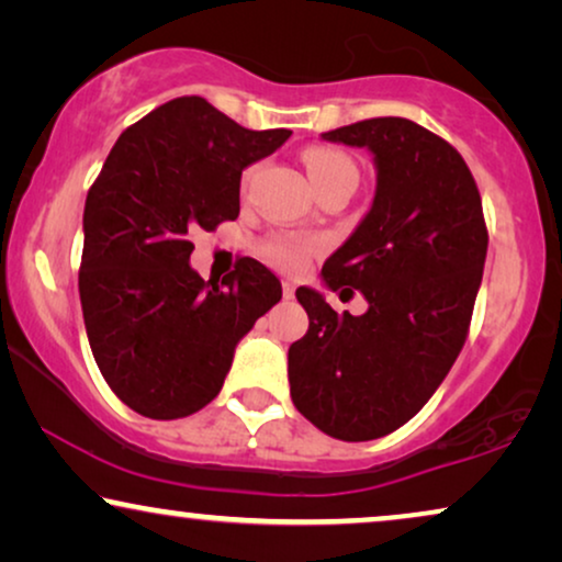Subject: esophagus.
Here are the masks:
<instances>
[{
    "label": "esophagus",
    "mask_w": 562,
    "mask_h": 562,
    "mask_svg": "<svg viewBox=\"0 0 562 562\" xmlns=\"http://www.w3.org/2000/svg\"><path fill=\"white\" fill-rule=\"evenodd\" d=\"M281 291H283V296L291 299V296H294L296 286H294V283H291V281H283V283H281Z\"/></svg>",
    "instance_id": "esophagus-1"
}]
</instances>
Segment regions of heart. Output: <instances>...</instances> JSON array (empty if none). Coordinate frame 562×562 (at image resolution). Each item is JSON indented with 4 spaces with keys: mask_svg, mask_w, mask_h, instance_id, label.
Returning <instances> with one entry per match:
<instances>
[{
    "mask_svg": "<svg viewBox=\"0 0 562 562\" xmlns=\"http://www.w3.org/2000/svg\"><path fill=\"white\" fill-rule=\"evenodd\" d=\"M304 166L306 171H310L314 189L325 187V183L340 179V176H358L356 160H352L348 153L329 148V145H314V148L306 150ZM252 176H256V166H250L248 171L243 173V189H248ZM258 252L268 266L279 268L283 273H299L306 263H310L314 245L296 235H271L258 245Z\"/></svg>",
    "mask_w": 562,
    "mask_h": 562,
    "instance_id": "heart-1",
    "label": "heart"
}]
</instances>
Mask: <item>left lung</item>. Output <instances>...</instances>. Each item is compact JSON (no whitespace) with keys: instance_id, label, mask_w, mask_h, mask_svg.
Returning <instances> with one entry per match:
<instances>
[{"instance_id":"1","label":"left lung","mask_w":562,"mask_h":562,"mask_svg":"<svg viewBox=\"0 0 562 562\" xmlns=\"http://www.w3.org/2000/svg\"><path fill=\"white\" fill-rule=\"evenodd\" d=\"M368 148L379 168L371 212L322 266L368 312L337 314L296 289L310 329L289 348L294 406L345 442L391 435L429 402L463 350L486 263L488 229L471 168L440 135L404 117L322 133Z\"/></svg>"}]
</instances>
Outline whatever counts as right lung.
<instances>
[{
    "label": "right lung",
    "instance_id": "obj_1",
    "mask_svg": "<svg viewBox=\"0 0 562 562\" xmlns=\"http://www.w3.org/2000/svg\"><path fill=\"white\" fill-rule=\"evenodd\" d=\"M291 130H248L202 97L160 104L117 137L83 206L79 296L104 381L130 409L181 419L220 394L235 345L281 299L248 258L222 286L189 266L196 229L240 214L243 168Z\"/></svg>",
    "mask_w": 562,
    "mask_h": 562
}]
</instances>
